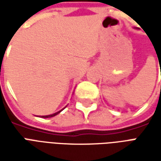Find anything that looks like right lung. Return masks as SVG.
<instances>
[{"instance_id":"add662e5","label":"right lung","mask_w":161,"mask_h":161,"mask_svg":"<svg viewBox=\"0 0 161 161\" xmlns=\"http://www.w3.org/2000/svg\"><path fill=\"white\" fill-rule=\"evenodd\" d=\"M64 108H65V107H64ZM64 108H63V109H64ZM63 109H61V110H59V111H58V112H56V113H54V114H52V115H42L41 117H42V118H49V117H53V116H55V115H58V114H59L60 112L62 111Z\"/></svg>"}]
</instances>
